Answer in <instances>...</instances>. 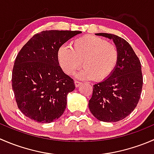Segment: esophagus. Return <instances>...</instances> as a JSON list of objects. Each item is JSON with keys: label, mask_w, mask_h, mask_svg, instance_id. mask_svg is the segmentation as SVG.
Here are the masks:
<instances>
[{"label": "esophagus", "mask_w": 154, "mask_h": 154, "mask_svg": "<svg viewBox=\"0 0 154 154\" xmlns=\"http://www.w3.org/2000/svg\"><path fill=\"white\" fill-rule=\"evenodd\" d=\"M74 84H75V86L77 88V87H79L80 85H81V83L79 81H77V80H75V81H74Z\"/></svg>", "instance_id": "obj_1"}]
</instances>
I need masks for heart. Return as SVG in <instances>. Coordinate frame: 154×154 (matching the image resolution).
I'll return each mask as SVG.
<instances>
[{"label": "heart", "instance_id": "1", "mask_svg": "<svg viewBox=\"0 0 154 154\" xmlns=\"http://www.w3.org/2000/svg\"><path fill=\"white\" fill-rule=\"evenodd\" d=\"M58 60L63 71L71 75L82 66L77 74L82 80L102 81L112 73L119 61V51L113 45L100 37L85 35L71 42V48H59Z\"/></svg>", "mask_w": 154, "mask_h": 154}]
</instances>
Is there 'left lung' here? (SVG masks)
<instances>
[{"instance_id": "8db88e82", "label": "left lung", "mask_w": 154, "mask_h": 154, "mask_svg": "<svg viewBox=\"0 0 154 154\" xmlns=\"http://www.w3.org/2000/svg\"><path fill=\"white\" fill-rule=\"evenodd\" d=\"M96 35L112 40L119 51V61L106 79L93 86L88 107L97 120L116 122L129 116L139 103L143 84L141 63L124 38L103 32Z\"/></svg>"}]
</instances>
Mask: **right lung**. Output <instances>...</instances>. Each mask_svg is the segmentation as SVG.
I'll use <instances>...</instances> for the list:
<instances>
[{
	"mask_svg": "<svg viewBox=\"0 0 154 154\" xmlns=\"http://www.w3.org/2000/svg\"><path fill=\"white\" fill-rule=\"evenodd\" d=\"M80 33L81 31H42L34 35L17 55L12 89L18 107L31 120L51 123L64 112L68 94L75 86L60 66L58 51Z\"/></svg>",
	"mask_w": 154,
	"mask_h": 154,
	"instance_id": "add662e5",
	"label": "right lung"
}]
</instances>
